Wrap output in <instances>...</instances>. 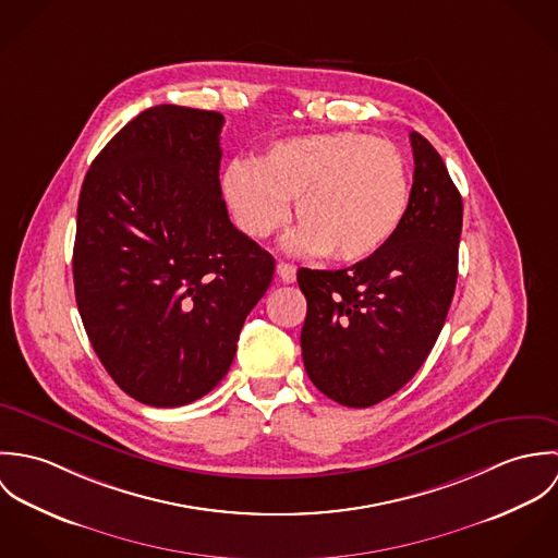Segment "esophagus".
I'll list each match as a JSON object with an SVG mask.
<instances>
[{
    "mask_svg": "<svg viewBox=\"0 0 558 558\" xmlns=\"http://www.w3.org/2000/svg\"><path fill=\"white\" fill-rule=\"evenodd\" d=\"M277 277L283 283H294L296 281V266L290 264V262H279L277 264Z\"/></svg>",
    "mask_w": 558,
    "mask_h": 558,
    "instance_id": "1",
    "label": "esophagus"
}]
</instances>
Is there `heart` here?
<instances>
[{
  "instance_id": "heart-1",
  "label": "heart",
  "mask_w": 558,
  "mask_h": 558,
  "mask_svg": "<svg viewBox=\"0 0 558 558\" xmlns=\"http://www.w3.org/2000/svg\"><path fill=\"white\" fill-rule=\"evenodd\" d=\"M223 195L240 230L257 240L286 223L294 202L299 246L356 264L398 234L410 206V169L389 140L316 133L270 144L253 167L232 162Z\"/></svg>"
}]
</instances>
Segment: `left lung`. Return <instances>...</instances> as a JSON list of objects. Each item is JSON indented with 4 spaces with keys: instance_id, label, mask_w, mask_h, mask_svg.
I'll use <instances>...</instances> for the list:
<instances>
[{
    "instance_id": "1",
    "label": "left lung",
    "mask_w": 558,
    "mask_h": 558,
    "mask_svg": "<svg viewBox=\"0 0 558 558\" xmlns=\"http://www.w3.org/2000/svg\"><path fill=\"white\" fill-rule=\"evenodd\" d=\"M410 206L391 242L350 268L296 275L307 299V376L348 408L391 398L418 372L456 292L462 195L423 135L410 133Z\"/></svg>"
}]
</instances>
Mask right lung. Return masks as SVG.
<instances>
[{"label":"right lung","mask_w":558,"mask_h":558,"mask_svg":"<svg viewBox=\"0 0 558 558\" xmlns=\"http://www.w3.org/2000/svg\"><path fill=\"white\" fill-rule=\"evenodd\" d=\"M217 111L159 105L94 159L77 206L73 277L89 343L133 399L175 408L228 374L275 259L221 197Z\"/></svg>","instance_id":"obj_1"}]
</instances>
